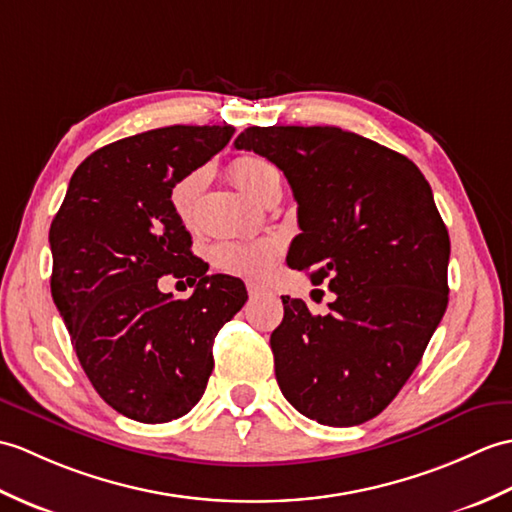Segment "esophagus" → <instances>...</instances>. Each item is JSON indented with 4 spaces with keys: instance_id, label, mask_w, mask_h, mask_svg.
Returning a JSON list of instances; mask_svg holds the SVG:
<instances>
[{
    "instance_id": "obj_1",
    "label": "esophagus",
    "mask_w": 512,
    "mask_h": 512,
    "mask_svg": "<svg viewBox=\"0 0 512 512\" xmlns=\"http://www.w3.org/2000/svg\"><path fill=\"white\" fill-rule=\"evenodd\" d=\"M247 293H249V298H252V300H256V298H260V295H263V291H260V287H256V285H247Z\"/></svg>"
}]
</instances>
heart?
<instances>
[{
    "instance_id": "heart-1",
    "label": "heart",
    "mask_w": 512,
    "mask_h": 512,
    "mask_svg": "<svg viewBox=\"0 0 512 512\" xmlns=\"http://www.w3.org/2000/svg\"><path fill=\"white\" fill-rule=\"evenodd\" d=\"M232 177L256 199H263L269 190L282 186L278 168L254 155L238 157L232 164ZM199 188L201 173H190L170 192V201H173V210L179 214V219H190ZM210 260L225 274L263 280L276 269L278 247L269 241H219L210 249Z\"/></svg>"
}]
</instances>
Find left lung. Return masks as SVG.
Masks as SVG:
<instances>
[{"mask_svg":"<svg viewBox=\"0 0 512 512\" xmlns=\"http://www.w3.org/2000/svg\"><path fill=\"white\" fill-rule=\"evenodd\" d=\"M234 146L285 173L302 230L287 263L337 295L328 315L282 295L271 333L280 390L322 425L366 423L412 377L449 302V234L427 179L337 127H249Z\"/></svg>","mask_w":512,"mask_h":512,"instance_id":"obj_1","label":"left lung"}]
</instances>
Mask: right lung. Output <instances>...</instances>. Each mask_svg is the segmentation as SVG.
Returning <instances> with one entry per match:
<instances>
[{"label": "right lung", "instance_id": "right-lung-1", "mask_svg": "<svg viewBox=\"0 0 512 512\" xmlns=\"http://www.w3.org/2000/svg\"><path fill=\"white\" fill-rule=\"evenodd\" d=\"M234 129H153L102 146L74 170L50 225L52 298L102 401L140 423L188 414L206 392L212 344L247 291L208 276L170 192L230 142ZM173 273L188 301L156 289Z\"/></svg>", "mask_w": 512, "mask_h": 512}]
</instances>
